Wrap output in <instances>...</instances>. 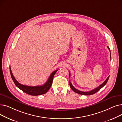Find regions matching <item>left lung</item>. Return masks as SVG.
I'll list each match as a JSON object with an SVG mask.
<instances>
[{
    "instance_id": "1",
    "label": "left lung",
    "mask_w": 122,
    "mask_h": 122,
    "mask_svg": "<svg viewBox=\"0 0 122 122\" xmlns=\"http://www.w3.org/2000/svg\"><path fill=\"white\" fill-rule=\"evenodd\" d=\"M107 47L108 48L109 50V51H110V50L109 47L108 46H107ZM110 58H111V53H110ZM69 78H70V72H69ZM109 76H108V78L106 79V80L103 83H102V84L101 85H100V86H98L97 87L95 88L92 89V91H89V92H81V91H80L78 90V89H76V88H75L72 85V84H71V81H69V85H70V87L71 88V89H72V90H73L74 92H76V93H78V94H81V95H92V94L95 93L96 92H97L98 91L100 90V89L101 88L103 87L106 84V83H107V81H108L109 78Z\"/></svg>"
}]
</instances>
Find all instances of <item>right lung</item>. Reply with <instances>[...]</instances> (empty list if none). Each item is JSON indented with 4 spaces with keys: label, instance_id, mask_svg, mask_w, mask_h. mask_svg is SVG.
Segmentation results:
<instances>
[{
    "label": "right lung",
    "instance_id": "add662e5",
    "mask_svg": "<svg viewBox=\"0 0 122 122\" xmlns=\"http://www.w3.org/2000/svg\"><path fill=\"white\" fill-rule=\"evenodd\" d=\"M58 70H56L52 72V73L51 74L50 76H49L48 80L43 85L41 86H28L23 85L20 84V83H19L14 78V76L13 75V74L11 71V67L10 66V72L11 78L12 80L13 81L14 84L16 86L18 87L19 89H20L21 90H22L23 92H24L25 93L29 94L30 95H33V96L43 94L44 93H46L48 91L51 85H52L54 76Z\"/></svg>",
    "mask_w": 122,
    "mask_h": 122
}]
</instances>
